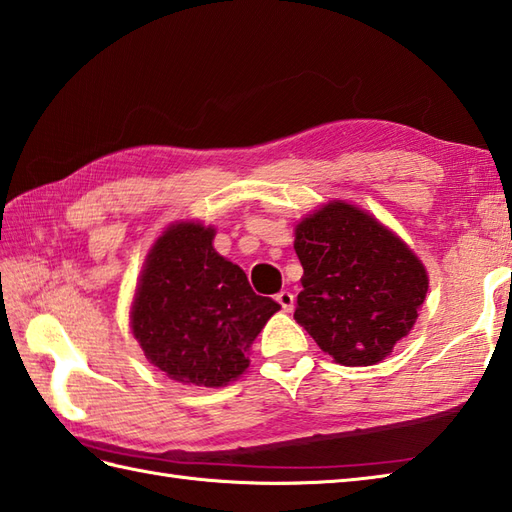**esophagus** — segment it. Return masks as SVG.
Masks as SVG:
<instances>
[{
    "instance_id": "obj_1",
    "label": "esophagus",
    "mask_w": 512,
    "mask_h": 512,
    "mask_svg": "<svg viewBox=\"0 0 512 512\" xmlns=\"http://www.w3.org/2000/svg\"><path fill=\"white\" fill-rule=\"evenodd\" d=\"M275 299H277V303L284 312H292V308H295V295H292V292H288V290H281Z\"/></svg>"
}]
</instances>
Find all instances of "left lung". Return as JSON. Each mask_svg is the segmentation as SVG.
Masks as SVG:
<instances>
[{"instance_id":"8db88e82","label":"left lung","mask_w":512,"mask_h":512,"mask_svg":"<svg viewBox=\"0 0 512 512\" xmlns=\"http://www.w3.org/2000/svg\"><path fill=\"white\" fill-rule=\"evenodd\" d=\"M295 319L347 367L376 365L411 332L429 290L416 253L374 215L334 200L295 228Z\"/></svg>"}]
</instances>
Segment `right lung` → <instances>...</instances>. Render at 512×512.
I'll use <instances>...</instances> for the list:
<instances>
[{"mask_svg": "<svg viewBox=\"0 0 512 512\" xmlns=\"http://www.w3.org/2000/svg\"><path fill=\"white\" fill-rule=\"evenodd\" d=\"M213 237V226L171 224L149 250L129 312L149 363L182 385L237 380L250 345L281 308L255 295L244 270L217 255Z\"/></svg>", "mask_w": 512, "mask_h": 512, "instance_id": "right-lung-1", "label": "right lung"}]
</instances>
